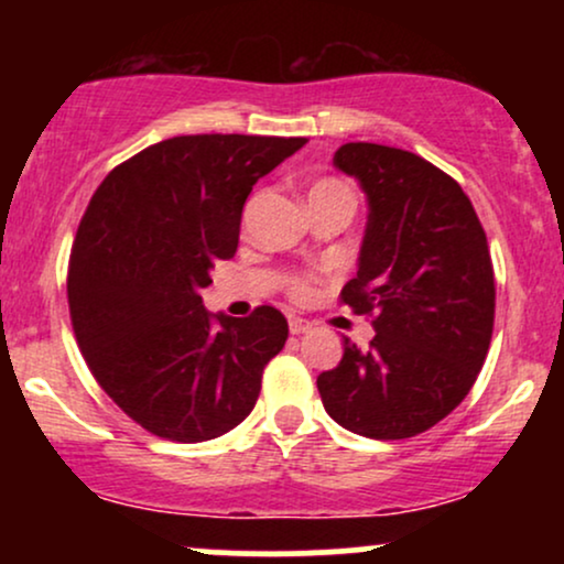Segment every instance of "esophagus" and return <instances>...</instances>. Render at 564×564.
Segmentation results:
<instances>
[{
	"label": "esophagus",
	"mask_w": 564,
	"mask_h": 564,
	"mask_svg": "<svg viewBox=\"0 0 564 564\" xmlns=\"http://www.w3.org/2000/svg\"><path fill=\"white\" fill-rule=\"evenodd\" d=\"M289 332H291V334H304V332H310V323L302 321V318H291V321H289Z\"/></svg>",
	"instance_id": "esophagus-1"
}]
</instances>
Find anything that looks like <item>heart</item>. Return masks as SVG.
Segmentation results:
<instances>
[{
	"mask_svg": "<svg viewBox=\"0 0 564 564\" xmlns=\"http://www.w3.org/2000/svg\"><path fill=\"white\" fill-rule=\"evenodd\" d=\"M321 191H349L347 185H341L339 180H321V183L313 185V191L310 193H321ZM286 294L291 296L294 302H307L313 300L315 294V278L307 275V273H294L286 278Z\"/></svg>",
	"mask_w": 564,
	"mask_h": 564,
	"instance_id": "obj_1",
	"label": "heart"
}]
</instances>
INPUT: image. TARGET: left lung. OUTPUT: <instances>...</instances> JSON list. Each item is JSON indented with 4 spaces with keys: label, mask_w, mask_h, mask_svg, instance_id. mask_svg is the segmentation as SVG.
<instances>
[{
    "label": "left lung",
    "mask_w": 564,
    "mask_h": 564,
    "mask_svg": "<svg viewBox=\"0 0 564 564\" xmlns=\"http://www.w3.org/2000/svg\"><path fill=\"white\" fill-rule=\"evenodd\" d=\"M334 164L368 196L358 275L339 300L377 336L366 349L345 339L339 366L318 377L323 408L355 435L416 437L467 398L488 355V238L462 185L416 153L347 142Z\"/></svg>",
    "instance_id": "8db88e82"
}]
</instances>
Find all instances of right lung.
I'll return each mask as SVG.
<instances>
[{
	"label": "right lung",
	"mask_w": 564,
	"mask_h": 564,
	"mask_svg": "<svg viewBox=\"0 0 564 564\" xmlns=\"http://www.w3.org/2000/svg\"><path fill=\"white\" fill-rule=\"evenodd\" d=\"M304 138L183 134L108 172L68 260V310L97 384L151 435L204 443L238 426L286 345L281 310L212 315L200 289L232 260L251 187Z\"/></svg>",
	"instance_id": "1"
}]
</instances>
